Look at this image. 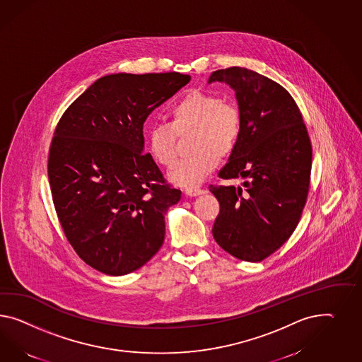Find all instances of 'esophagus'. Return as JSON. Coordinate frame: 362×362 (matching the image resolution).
Segmentation results:
<instances>
[{"instance_id": "obj_1", "label": "esophagus", "mask_w": 362, "mask_h": 362, "mask_svg": "<svg viewBox=\"0 0 362 362\" xmlns=\"http://www.w3.org/2000/svg\"><path fill=\"white\" fill-rule=\"evenodd\" d=\"M204 191L202 189V188H197V187H195V188H187L186 189V194L188 196H197V195H202Z\"/></svg>"}]
</instances>
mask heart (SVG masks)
<instances>
[{"instance_id": "1", "label": "heart", "mask_w": 362, "mask_h": 362, "mask_svg": "<svg viewBox=\"0 0 362 362\" xmlns=\"http://www.w3.org/2000/svg\"><path fill=\"white\" fill-rule=\"evenodd\" d=\"M168 122L150 127L147 145L162 166H171L176 158V133L194 129V154L180 159L168 173L170 179L183 187H195L217 166L218 156L233 150L241 133L243 118L235 104L209 92L192 90L176 100L168 109Z\"/></svg>"}]
</instances>
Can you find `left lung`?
<instances>
[{
  "mask_svg": "<svg viewBox=\"0 0 362 362\" xmlns=\"http://www.w3.org/2000/svg\"><path fill=\"white\" fill-rule=\"evenodd\" d=\"M235 90L243 127L218 176L244 177V187L211 185L220 203L212 233L225 252L261 262L293 235L303 212L311 177L313 146L302 113L286 89L264 75L229 67L208 83Z\"/></svg>",
  "mask_w": 362,
  "mask_h": 362,
  "instance_id": "8db88e82",
  "label": "left lung"
}]
</instances>
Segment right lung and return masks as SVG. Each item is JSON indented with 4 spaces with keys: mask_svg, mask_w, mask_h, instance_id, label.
Listing matches in <instances>:
<instances>
[{
    "mask_svg": "<svg viewBox=\"0 0 362 362\" xmlns=\"http://www.w3.org/2000/svg\"><path fill=\"white\" fill-rule=\"evenodd\" d=\"M189 80L179 72L107 75L59 119L47 163L52 202L76 255L101 273H132L163 244L165 214L182 191L144 153L142 129Z\"/></svg>",
    "mask_w": 362,
    "mask_h": 362,
    "instance_id": "add662e5",
    "label": "right lung"
}]
</instances>
